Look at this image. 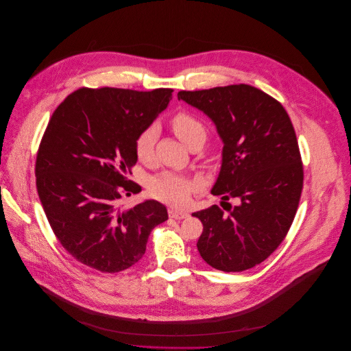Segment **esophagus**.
I'll list each match as a JSON object with an SVG mask.
<instances>
[{
    "label": "esophagus",
    "mask_w": 351,
    "mask_h": 351,
    "mask_svg": "<svg viewBox=\"0 0 351 351\" xmlns=\"http://www.w3.org/2000/svg\"><path fill=\"white\" fill-rule=\"evenodd\" d=\"M169 216H170L171 219H176V220H182V219L188 217V213L184 212V210H178V208L170 207V208H169Z\"/></svg>",
    "instance_id": "esophagus-1"
}]
</instances>
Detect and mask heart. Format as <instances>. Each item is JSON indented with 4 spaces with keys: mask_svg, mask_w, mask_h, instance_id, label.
Returning <instances> with one entry per match:
<instances>
[{
    "mask_svg": "<svg viewBox=\"0 0 351 351\" xmlns=\"http://www.w3.org/2000/svg\"><path fill=\"white\" fill-rule=\"evenodd\" d=\"M170 124L180 141L188 148L204 144L207 128L196 116L188 112H178L171 117ZM156 138V127H148L138 135L135 141V155L139 160L149 162L152 159ZM193 189L195 184L191 180L173 173H163L152 178L149 184V192L154 197L174 206L184 204Z\"/></svg>",
    "mask_w": 351,
    "mask_h": 351,
    "instance_id": "b5f03b06",
    "label": "heart"
}]
</instances>
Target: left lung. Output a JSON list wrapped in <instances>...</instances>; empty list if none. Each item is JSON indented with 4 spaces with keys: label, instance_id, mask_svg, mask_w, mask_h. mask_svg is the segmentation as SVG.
Returning <instances> with one entry per match:
<instances>
[{
    "label": "left lung",
    "instance_id": "1",
    "mask_svg": "<svg viewBox=\"0 0 351 351\" xmlns=\"http://www.w3.org/2000/svg\"><path fill=\"white\" fill-rule=\"evenodd\" d=\"M178 99L212 119L224 143L212 193L226 212L213 204L192 215L203 224L197 250L216 269H249L282 243L299 207L304 173L291 117L249 84L180 91ZM232 197L238 206L226 202Z\"/></svg>",
    "mask_w": 351,
    "mask_h": 351
}]
</instances>
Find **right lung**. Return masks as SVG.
<instances>
[{
	"label": "right lung",
	"mask_w": 351,
	"mask_h": 351,
	"mask_svg": "<svg viewBox=\"0 0 351 351\" xmlns=\"http://www.w3.org/2000/svg\"><path fill=\"white\" fill-rule=\"evenodd\" d=\"M171 93L83 87L52 113L37 152L36 185L55 237L82 264L109 274L130 268L143 258L151 231L169 219L158 200L127 210L119 202L141 188L127 180L138 159L135 141Z\"/></svg>",
	"instance_id": "obj_1"
}]
</instances>
